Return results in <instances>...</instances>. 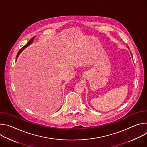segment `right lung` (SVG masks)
Wrapping results in <instances>:
<instances>
[{"label": "right lung", "mask_w": 147, "mask_h": 147, "mask_svg": "<svg viewBox=\"0 0 147 147\" xmlns=\"http://www.w3.org/2000/svg\"><path fill=\"white\" fill-rule=\"evenodd\" d=\"M34 38H35V36H34V37H32L28 42V43L26 45H24L23 48H22L20 49V50L18 51V52L17 53V57H18V56L20 55V54L21 53V52H22L26 48H27V47H28L30 45H31L32 43V42H33V40H34Z\"/></svg>", "instance_id": "1"}]
</instances>
